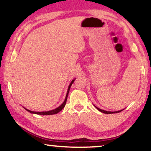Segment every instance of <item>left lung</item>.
Segmentation results:
<instances>
[{
	"label": "left lung",
	"instance_id": "obj_1",
	"mask_svg": "<svg viewBox=\"0 0 151 151\" xmlns=\"http://www.w3.org/2000/svg\"><path fill=\"white\" fill-rule=\"evenodd\" d=\"M95 107L96 108V109H97L99 111H100V112H103V113H105V114H112V113H117V112H121L123 111V110H121V111H114V112H111V111H104V110H102V109H99V108H98V107H96V106H95Z\"/></svg>",
	"mask_w": 151,
	"mask_h": 151
}]
</instances>
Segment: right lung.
Wrapping results in <instances>:
<instances>
[{
	"instance_id": "add662e5",
	"label": "right lung",
	"mask_w": 151,
	"mask_h": 151,
	"mask_svg": "<svg viewBox=\"0 0 151 151\" xmlns=\"http://www.w3.org/2000/svg\"><path fill=\"white\" fill-rule=\"evenodd\" d=\"M75 79H73L71 83H70L69 86H68V91H67V93H66V98H65V100L64 102L62 103V104L59 107L56 108L55 109H53L52 111H45V112H34V111H31L30 110L25 109L27 111L31 112V113H33V114H42V115H51V114H57L60 111H61L62 110L64 109L65 105H66V101H67V98H68V93H69V91H70V87L73 83L75 81Z\"/></svg>"
}]
</instances>
